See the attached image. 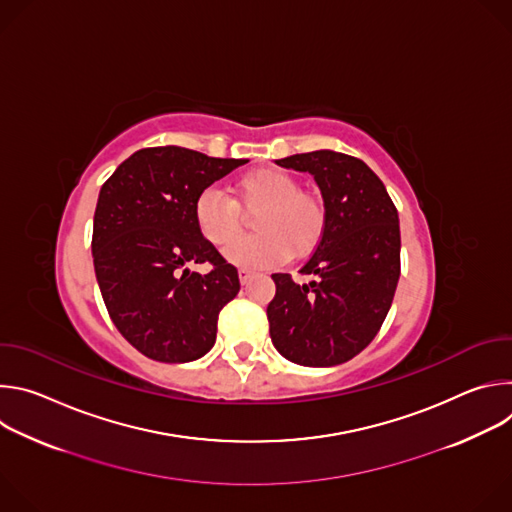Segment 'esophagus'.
Here are the masks:
<instances>
[{
  "instance_id": "esophagus-1",
  "label": "esophagus",
  "mask_w": 512,
  "mask_h": 512,
  "mask_svg": "<svg viewBox=\"0 0 512 512\" xmlns=\"http://www.w3.org/2000/svg\"><path fill=\"white\" fill-rule=\"evenodd\" d=\"M251 277H253V271H251V269H245V267L239 269V279H241V283H247Z\"/></svg>"
}]
</instances>
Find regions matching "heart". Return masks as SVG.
<instances>
[{"mask_svg": "<svg viewBox=\"0 0 512 512\" xmlns=\"http://www.w3.org/2000/svg\"><path fill=\"white\" fill-rule=\"evenodd\" d=\"M233 200L206 188L194 202V221L202 237L214 247H227L242 230V212L256 210L258 233L225 251V257L243 267H267L289 255L304 257L316 249L326 229V204L285 170H257L243 176Z\"/></svg>", "mask_w": 512, "mask_h": 512, "instance_id": "heart-1", "label": "heart"}]
</instances>
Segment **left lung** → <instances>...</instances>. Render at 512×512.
<instances>
[{"label":"left lung","instance_id":"obj_1","mask_svg":"<svg viewBox=\"0 0 512 512\" xmlns=\"http://www.w3.org/2000/svg\"><path fill=\"white\" fill-rule=\"evenodd\" d=\"M275 164L314 176L326 229L300 269L314 281L271 275V342L296 364L334 367L367 348L389 314L401 273L399 214L385 184L358 158L320 150Z\"/></svg>","mask_w":512,"mask_h":512}]
</instances>
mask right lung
Returning <instances> with one entry per match:
<instances>
[{"label":"right lung","mask_w":512,"mask_h":512,"mask_svg":"<svg viewBox=\"0 0 512 512\" xmlns=\"http://www.w3.org/2000/svg\"><path fill=\"white\" fill-rule=\"evenodd\" d=\"M247 162L162 145L129 156L101 186L91 243L101 296L121 336L152 360L204 356L239 294L237 267L198 231L194 202ZM192 262L211 271L190 272Z\"/></svg>","instance_id":"obj_1"}]
</instances>
